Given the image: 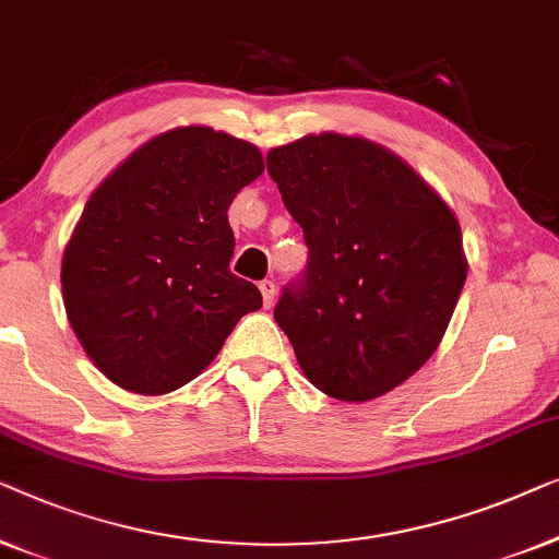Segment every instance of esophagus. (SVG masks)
Instances as JSON below:
<instances>
[{"label": "esophagus", "mask_w": 559, "mask_h": 559, "mask_svg": "<svg viewBox=\"0 0 559 559\" xmlns=\"http://www.w3.org/2000/svg\"><path fill=\"white\" fill-rule=\"evenodd\" d=\"M261 294H263V306L265 309H271L273 304H276V283L273 281H261Z\"/></svg>", "instance_id": "1"}]
</instances>
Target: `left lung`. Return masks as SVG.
<instances>
[{
    "label": "left lung",
    "instance_id": "1",
    "mask_svg": "<svg viewBox=\"0 0 559 559\" xmlns=\"http://www.w3.org/2000/svg\"><path fill=\"white\" fill-rule=\"evenodd\" d=\"M265 162L309 246L273 311L298 367L344 403L395 390L433 357L466 283L459 217L369 139L309 133Z\"/></svg>",
    "mask_w": 559,
    "mask_h": 559
}]
</instances>
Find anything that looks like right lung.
<instances>
[{
	"mask_svg": "<svg viewBox=\"0 0 559 559\" xmlns=\"http://www.w3.org/2000/svg\"><path fill=\"white\" fill-rule=\"evenodd\" d=\"M255 144L210 126L148 139L96 187L62 253V304L100 372L136 395L194 380L263 306L230 273L227 210L263 175Z\"/></svg>",
	"mask_w": 559,
	"mask_h": 559,
	"instance_id": "add662e5",
	"label": "right lung"
}]
</instances>
